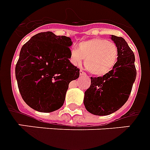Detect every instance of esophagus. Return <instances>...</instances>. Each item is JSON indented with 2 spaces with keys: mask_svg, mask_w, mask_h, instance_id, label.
<instances>
[{
  "mask_svg": "<svg viewBox=\"0 0 150 150\" xmlns=\"http://www.w3.org/2000/svg\"><path fill=\"white\" fill-rule=\"evenodd\" d=\"M80 75H81V76H86V73H85L84 71H83L82 69H81V70H80Z\"/></svg>",
  "mask_w": 150,
  "mask_h": 150,
  "instance_id": "esophagus-1",
  "label": "esophagus"
}]
</instances>
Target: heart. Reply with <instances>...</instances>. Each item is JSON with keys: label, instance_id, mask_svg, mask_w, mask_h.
Wrapping results in <instances>:
<instances>
[{"label": "heart", "instance_id": "heart-1", "mask_svg": "<svg viewBox=\"0 0 150 150\" xmlns=\"http://www.w3.org/2000/svg\"><path fill=\"white\" fill-rule=\"evenodd\" d=\"M85 59V67L94 75H104L111 71L118 59L115 43L105 39H93L82 42L78 49H73L69 60L74 66H80Z\"/></svg>", "mask_w": 150, "mask_h": 150}]
</instances>
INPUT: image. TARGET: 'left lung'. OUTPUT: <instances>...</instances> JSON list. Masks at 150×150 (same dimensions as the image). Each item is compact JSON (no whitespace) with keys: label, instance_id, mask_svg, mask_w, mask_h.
Wrapping results in <instances>:
<instances>
[{"label":"left lung","instance_id":"obj_1","mask_svg":"<svg viewBox=\"0 0 150 150\" xmlns=\"http://www.w3.org/2000/svg\"><path fill=\"white\" fill-rule=\"evenodd\" d=\"M118 47V60L103 76L91 77V86L84 93L83 104L90 113L108 115L125 104L136 78L135 55L122 37L111 35Z\"/></svg>","mask_w":150,"mask_h":150}]
</instances>
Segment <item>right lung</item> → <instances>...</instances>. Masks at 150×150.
<instances>
[{
    "instance_id": "add662e5",
    "label": "right lung",
    "mask_w": 150,
    "mask_h": 150,
    "mask_svg": "<svg viewBox=\"0 0 150 150\" xmlns=\"http://www.w3.org/2000/svg\"><path fill=\"white\" fill-rule=\"evenodd\" d=\"M70 38L40 32L21 47L15 67L18 87L29 107L52 112L63 106L69 83L80 76L69 61Z\"/></svg>"
}]
</instances>
